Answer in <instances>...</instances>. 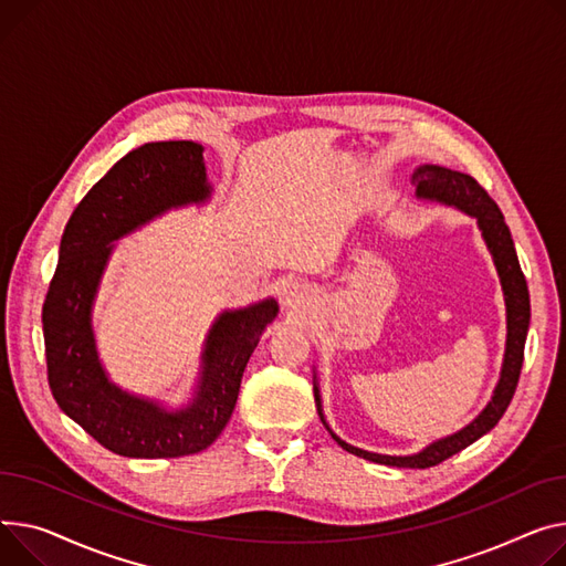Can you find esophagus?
I'll list each match as a JSON object with an SVG mask.
<instances>
[{
    "mask_svg": "<svg viewBox=\"0 0 566 566\" xmlns=\"http://www.w3.org/2000/svg\"><path fill=\"white\" fill-rule=\"evenodd\" d=\"M289 303H291V305H293V303H300V300H297V295H295V293H291V295H289Z\"/></svg>",
    "mask_w": 566,
    "mask_h": 566,
    "instance_id": "esophagus-1",
    "label": "esophagus"
}]
</instances>
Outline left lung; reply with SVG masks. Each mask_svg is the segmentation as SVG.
<instances>
[{"label": "left lung", "instance_id": "left-lung-1", "mask_svg": "<svg viewBox=\"0 0 566 566\" xmlns=\"http://www.w3.org/2000/svg\"><path fill=\"white\" fill-rule=\"evenodd\" d=\"M411 184L417 186V196L421 200H432L441 202L448 207H455L478 220V228L482 232V239L494 256L496 271L501 277L503 295H505V310H507V342H505V357H503V368H501V380L494 389L492 400L486 402V407L478 413V417L462 428L460 432L443 437L439 441H432L426 446L421 453L413 455H380V453H368V450L355 448L346 443L344 439H338L329 426L325 423L323 417V407H321V391L314 378V398L318 407V417L323 426L329 430L332 439L342 446L348 453L364 458L375 464H387V467H398V469H428L434 467L448 458H453L460 450L478 441L482 434L492 430L505 409L510 407V400L516 391L518 385V375L523 366V346H525V336H528V325H531V295H528V284H525L523 271L518 266L514 241L510 234V228L505 224V218L499 209V205L489 198L484 188L464 172L450 170L443 166H419L411 175Z\"/></svg>", "mask_w": 566, "mask_h": 566}]
</instances>
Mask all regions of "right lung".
Returning a JSON list of instances; mask_svg holds the SVG:
<instances>
[{
  "mask_svg": "<svg viewBox=\"0 0 566 566\" xmlns=\"http://www.w3.org/2000/svg\"><path fill=\"white\" fill-rule=\"evenodd\" d=\"M193 140L145 143L113 166L72 211L59 248V266L43 305L48 380L54 400L111 453L140 460L193 455L228 426L243 370L261 332L277 316L273 297L222 312L202 350L193 400L166 409L108 380L97 357L93 303L113 241L184 205L211 198V184Z\"/></svg>",
  "mask_w": 566,
  "mask_h": 566,
  "instance_id": "right-lung-1",
  "label": "right lung"
}]
</instances>
